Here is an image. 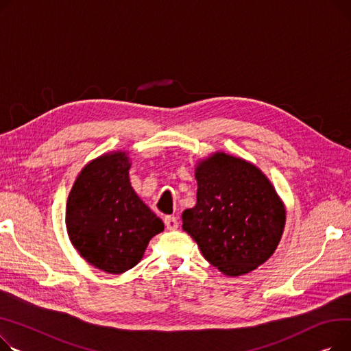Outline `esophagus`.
<instances>
[{
    "instance_id": "obj_1",
    "label": "esophagus",
    "mask_w": 351,
    "mask_h": 351,
    "mask_svg": "<svg viewBox=\"0 0 351 351\" xmlns=\"http://www.w3.org/2000/svg\"><path fill=\"white\" fill-rule=\"evenodd\" d=\"M164 223H166L167 230H170V231H174L178 228V219L174 215H167L166 218H164Z\"/></svg>"
}]
</instances>
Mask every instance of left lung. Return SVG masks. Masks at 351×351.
Listing matches in <instances>:
<instances>
[{
  "mask_svg": "<svg viewBox=\"0 0 351 351\" xmlns=\"http://www.w3.org/2000/svg\"><path fill=\"white\" fill-rule=\"evenodd\" d=\"M195 180L197 204L181 218L204 258L228 276L248 274L269 259L286 210L267 177L250 161L215 153L197 164Z\"/></svg>",
  "mask_w": 351,
  "mask_h": 351,
  "instance_id": "8db88e82",
  "label": "left lung"
}]
</instances>
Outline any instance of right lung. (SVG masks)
<instances>
[{
  "label": "right lung",
  "mask_w": 351,
  "mask_h": 351,
  "mask_svg": "<svg viewBox=\"0 0 351 351\" xmlns=\"http://www.w3.org/2000/svg\"><path fill=\"white\" fill-rule=\"evenodd\" d=\"M126 152L103 154L82 169L66 202V230L75 250L97 269L119 275L136 266L162 221L129 180Z\"/></svg>",
  "instance_id": "obj_1"
}]
</instances>
